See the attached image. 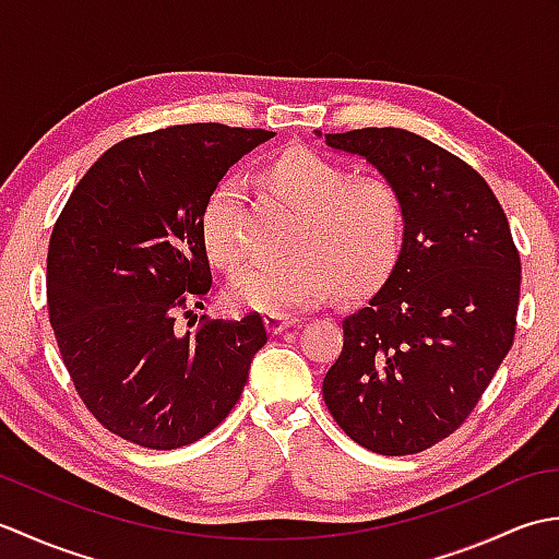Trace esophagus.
<instances>
[{"mask_svg":"<svg viewBox=\"0 0 559 559\" xmlns=\"http://www.w3.org/2000/svg\"><path fill=\"white\" fill-rule=\"evenodd\" d=\"M295 322H298V319L290 317V314H281V312H266L264 314V324L269 329V334H281V331H286Z\"/></svg>","mask_w":559,"mask_h":559,"instance_id":"obj_1","label":"esophagus"}]
</instances>
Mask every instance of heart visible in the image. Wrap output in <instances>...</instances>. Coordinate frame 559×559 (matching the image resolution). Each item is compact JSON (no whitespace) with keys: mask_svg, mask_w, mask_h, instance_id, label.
I'll use <instances>...</instances> for the list:
<instances>
[{"mask_svg":"<svg viewBox=\"0 0 559 559\" xmlns=\"http://www.w3.org/2000/svg\"><path fill=\"white\" fill-rule=\"evenodd\" d=\"M266 187L298 213L286 259L245 269L230 300L247 310H295L322 302L338 288L360 293L394 264L403 237L399 189L379 175L350 170L305 146H290L269 163ZM240 185L223 180L201 211V237L213 264L235 271L242 261L237 228Z\"/></svg>","mask_w":559,"mask_h":559,"instance_id":"b5f03b06","label":"heart"}]
</instances>
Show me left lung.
I'll return each mask as SVG.
<instances>
[{"instance_id": "left-lung-1", "label": "left lung", "mask_w": 559, "mask_h": 559, "mask_svg": "<svg viewBox=\"0 0 559 559\" xmlns=\"http://www.w3.org/2000/svg\"><path fill=\"white\" fill-rule=\"evenodd\" d=\"M326 144L399 189L406 233L384 286L343 319L324 403L360 447L418 454L459 430L512 348L519 249L483 175L432 141L365 127Z\"/></svg>"}]
</instances>
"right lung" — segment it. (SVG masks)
Instances as JSON below:
<instances>
[{"label":"right lung","instance_id":"obj_1","mask_svg":"<svg viewBox=\"0 0 559 559\" xmlns=\"http://www.w3.org/2000/svg\"><path fill=\"white\" fill-rule=\"evenodd\" d=\"M273 132L218 122L129 136L81 177L47 247V310L83 406L144 449H180L225 420L266 343L259 312L204 310L211 266L201 211L213 187ZM197 322V317H194ZM189 326V324H187Z\"/></svg>","mask_w":559,"mask_h":559}]
</instances>
